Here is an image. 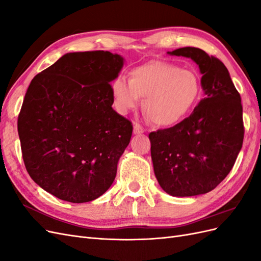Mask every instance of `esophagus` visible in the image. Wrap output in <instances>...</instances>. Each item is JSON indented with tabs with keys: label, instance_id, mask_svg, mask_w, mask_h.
<instances>
[{
	"label": "esophagus",
	"instance_id": "esophagus-1",
	"mask_svg": "<svg viewBox=\"0 0 261 261\" xmlns=\"http://www.w3.org/2000/svg\"><path fill=\"white\" fill-rule=\"evenodd\" d=\"M134 134L135 135H139V134H143L144 133V128L141 127V126L138 123H134Z\"/></svg>",
	"mask_w": 261,
	"mask_h": 261
}]
</instances>
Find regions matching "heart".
Returning a JSON list of instances; mask_svg holds the SVG:
<instances>
[{
  "mask_svg": "<svg viewBox=\"0 0 261 261\" xmlns=\"http://www.w3.org/2000/svg\"><path fill=\"white\" fill-rule=\"evenodd\" d=\"M113 98L123 114L137 109L155 126L169 127L191 111L200 93L199 78L189 69L168 62L152 61L134 68L129 82L116 77L111 84Z\"/></svg>",
  "mask_w": 261,
  "mask_h": 261,
  "instance_id": "obj_1",
  "label": "heart"
}]
</instances>
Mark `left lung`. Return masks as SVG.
I'll use <instances>...</instances> for the list:
<instances>
[{"label": "left lung", "instance_id": "obj_1", "mask_svg": "<svg viewBox=\"0 0 261 261\" xmlns=\"http://www.w3.org/2000/svg\"><path fill=\"white\" fill-rule=\"evenodd\" d=\"M168 54L198 65L204 98L185 120L149 134L154 174L171 196L207 194L230 173L242 149L241 96L219 59L192 46Z\"/></svg>", "mask_w": 261, "mask_h": 261}]
</instances>
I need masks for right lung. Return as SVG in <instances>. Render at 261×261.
Returning a JSON list of instances; mask_svg holds the SVG:
<instances>
[{
	"instance_id": "obj_1",
	"label": "right lung",
	"mask_w": 261,
	"mask_h": 261,
	"mask_svg": "<svg viewBox=\"0 0 261 261\" xmlns=\"http://www.w3.org/2000/svg\"><path fill=\"white\" fill-rule=\"evenodd\" d=\"M124 59L109 51L66 53L31 81L18 115L30 177L59 199H97L112 185L133 125L112 109L111 83Z\"/></svg>"
}]
</instances>
